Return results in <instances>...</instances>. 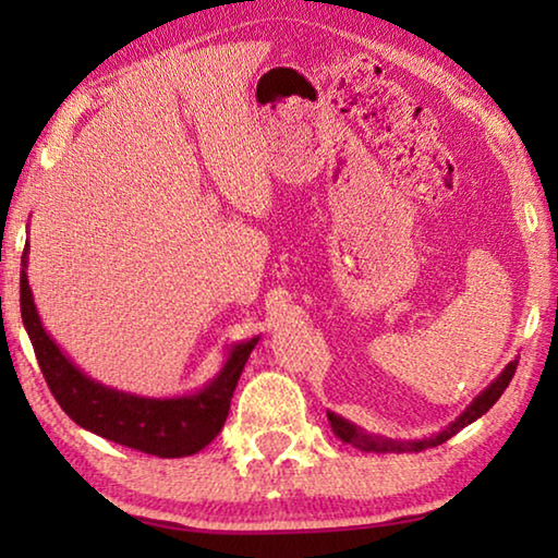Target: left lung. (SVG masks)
Here are the masks:
<instances>
[{
	"instance_id": "1",
	"label": "left lung",
	"mask_w": 558,
	"mask_h": 558,
	"mask_svg": "<svg viewBox=\"0 0 558 558\" xmlns=\"http://www.w3.org/2000/svg\"><path fill=\"white\" fill-rule=\"evenodd\" d=\"M514 372H517V359H512V362H509L505 369L497 374V379L489 381L487 389L480 391L475 399L468 403V409L462 411L456 421H450L446 428L433 433V436H428V438H418V440L386 438V436H379V433L364 430L362 426H356V423L347 421V418H342V415H337L332 411H327V418H329V423H332L335 436H339L344 442H349V446H354V448L364 450V452H421L426 448L440 446V442L450 440L452 436H456V433H460L462 428L470 426L472 421L483 418V415L497 403L499 396L505 393L509 381H512Z\"/></svg>"
}]
</instances>
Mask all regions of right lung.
Here are the masks:
<instances>
[{
    "label": "right lung",
    "mask_w": 558,
    "mask_h": 558,
    "mask_svg": "<svg viewBox=\"0 0 558 558\" xmlns=\"http://www.w3.org/2000/svg\"><path fill=\"white\" fill-rule=\"evenodd\" d=\"M26 268H29V241L24 245L22 278H19L22 323L53 399L81 428L157 458L194 456L219 436L231 409L235 384L260 337L226 349V362L219 374L192 393L157 399V396L112 389L90 379L46 332L39 310L34 305Z\"/></svg>",
    "instance_id": "right-lung-1"
}]
</instances>
